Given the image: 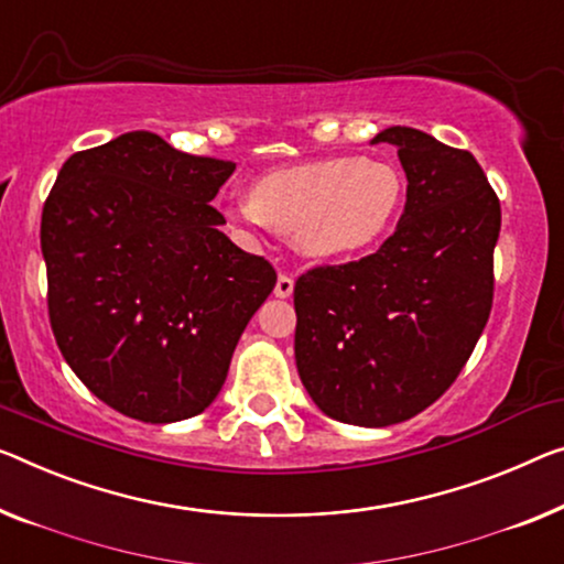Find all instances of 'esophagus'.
I'll list each match as a JSON object with an SVG mask.
<instances>
[{
  "instance_id": "obj_1",
  "label": "esophagus",
  "mask_w": 564,
  "mask_h": 564,
  "mask_svg": "<svg viewBox=\"0 0 564 564\" xmlns=\"http://www.w3.org/2000/svg\"><path fill=\"white\" fill-rule=\"evenodd\" d=\"M273 293L279 299H289L291 293H293V279L291 275H285V273H281L279 275V281H275V289H273Z\"/></svg>"
}]
</instances>
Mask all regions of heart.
Listing matches in <instances>:
<instances>
[{
    "label": "heart",
    "instance_id": "b5f03b06",
    "mask_svg": "<svg viewBox=\"0 0 564 564\" xmlns=\"http://www.w3.org/2000/svg\"><path fill=\"white\" fill-rule=\"evenodd\" d=\"M405 180L380 159L326 156L258 176L250 195L228 207L238 225H268L316 260L365 256L398 223Z\"/></svg>",
    "mask_w": 564,
    "mask_h": 564
}]
</instances>
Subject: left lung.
Returning a JSON list of instances; mask_svg holds the SVG:
<instances>
[{"label": "left lung", "mask_w": 564, "mask_h": 564, "mask_svg": "<svg viewBox=\"0 0 564 564\" xmlns=\"http://www.w3.org/2000/svg\"><path fill=\"white\" fill-rule=\"evenodd\" d=\"M405 213L377 253L318 265L293 289L296 367L311 400L339 423L384 427L433 405L468 362L491 314L497 192L474 154L390 126Z\"/></svg>", "instance_id": "left-lung-1"}]
</instances>
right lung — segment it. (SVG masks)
<instances>
[{
  "mask_svg": "<svg viewBox=\"0 0 564 564\" xmlns=\"http://www.w3.org/2000/svg\"><path fill=\"white\" fill-rule=\"evenodd\" d=\"M232 162L151 131L73 154L42 207L55 341L78 380L144 423L199 415L275 271L220 230L209 205Z\"/></svg>",
  "mask_w": 564,
  "mask_h": 564,
  "instance_id": "1",
  "label": "right lung"
}]
</instances>
